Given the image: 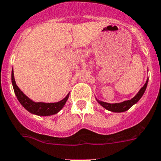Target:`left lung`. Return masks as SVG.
<instances>
[{"mask_svg": "<svg viewBox=\"0 0 161 161\" xmlns=\"http://www.w3.org/2000/svg\"><path fill=\"white\" fill-rule=\"evenodd\" d=\"M147 83H148V78H147V81H146V83L144 84V86L139 90L138 92H137L132 99L128 100V101H122V102H119V103H107V102H105V101H100V100H98L97 98H96V100H97V102H98L102 107L105 108L106 110H110V111L111 112H114V113L124 112L129 110V109H130L133 105H135L139 100L141 99L142 97L143 94H144V92H145L146 89H147Z\"/></svg>", "mask_w": 161, "mask_h": 161, "instance_id": "left-lung-1", "label": "left lung"}]
</instances>
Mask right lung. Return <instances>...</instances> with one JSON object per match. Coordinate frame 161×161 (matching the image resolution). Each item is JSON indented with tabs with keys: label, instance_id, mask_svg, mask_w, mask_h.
Masks as SVG:
<instances>
[{
	"label": "right lung",
	"instance_id": "add662e5",
	"mask_svg": "<svg viewBox=\"0 0 161 161\" xmlns=\"http://www.w3.org/2000/svg\"><path fill=\"white\" fill-rule=\"evenodd\" d=\"M11 82L15 96L18 101H19V103L29 113L36 114V115L50 116L57 114L58 112H60V110L64 107L66 101H68V98L69 97V92L64 99H62L61 101H58V102H53V103H47V102H40V101L35 102L30 98H28L16 85L13 69L11 72Z\"/></svg>",
	"mask_w": 161,
	"mask_h": 161
}]
</instances>
